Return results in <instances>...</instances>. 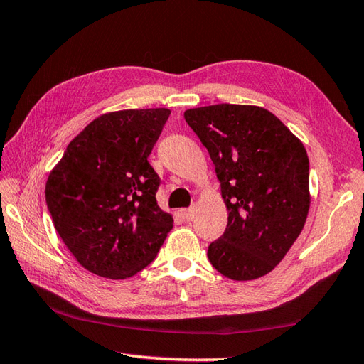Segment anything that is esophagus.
Returning a JSON list of instances; mask_svg holds the SVG:
<instances>
[{
	"label": "esophagus",
	"instance_id": "esophagus-1",
	"mask_svg": "<svg viewBox=\"0 0 364 364\" xmlns=\"http://www.w3.org/2000/svg\"><path fill=\"white\" fill-rule=\"evenodd\" d=\"M183 217L186 218V220H192L193 215H196V208H188V209H183L181 210Z\"/></svg>",
	"mask_w": 364,
	"mask_h": 364
}]
</instances>
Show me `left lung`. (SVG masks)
Segmentation results:
<instances>
[{
    "instance_id": "left-lung-1",
    "label": "left lung",
    "mask_w": 364,
    "mask_h": 364,
    "mask_svg": "<svg viewBox=\"0 0 364 364\" xmlns=\"http://www.w3.org/2000/svg\"><path fill=\"white\" fill-rule=\"evenodd\" d=\"M209 151L228 208L225 232L208 247L213 267L251 281L284 259L309 214V156L268 109L218 104L186 109Z\"/></svg>"
}]
</instances>
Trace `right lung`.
I'll return each instance as SVG.
<instances>
[{"label":"right lung","instance_id":"obj_1","mask_svg":"<svg viewBox=\"0 0 364 364\" xmlns=\"http://www.w3.org/2000/svg\"><path fill=\"white\" fill-rule=\"evenodd\" d=\"M171 109H124L97 117L70 146L46 181L55 230L82 267L125 279L155 260L173 228L159 209L161 184L149 156Z\"/></svg>","mask_w":364,"mask_h":364}]
</instances>
